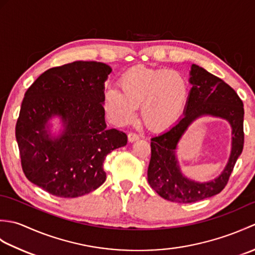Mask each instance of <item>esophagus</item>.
Masks as SVG:
<instances>
[{"label":"esophagus","instance_id":"1","mask_svg":"<svg viewBox=\"0 0 255 255\" xmlns=\"http://www.w3.org/2000/svg\"><path fill=\"white\" fill-rule=\"evenodd\" d=\"M138 139H140V136L138 133H136V132H129L128 133V141L129 142H133V141H136V140H138Z\"/></svg>","mask_w":255,"mask_h":255}]
</instances>
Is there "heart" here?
I'll return each mask as SVG.
<instances>
[{"label":"heart","mask_w":255,"mask_h":255,"mask_svg":"<svg viewBox=\"0 0 255 255\" xmlns=\"http://www.w3.org/2000/svg\"><path fill=\"white\" fill-rule=\"evenodd\" d=\"M117 89H108L104 107L113 122L130 123L140 106L143 124L153 130L169 127L180 116L188 95L186 78L177 70L136 67L118 80Z\"/></svg>","instance_id":"obj_1"}]
</instances>
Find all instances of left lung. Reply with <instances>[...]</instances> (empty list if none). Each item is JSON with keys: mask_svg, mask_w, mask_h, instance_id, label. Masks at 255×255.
<instances>
[{"mask_svg": "<svg viewBox=\"0 0 255 255\" xmlns=\"http://www.w3.org/2000/svg\"><path fill=\"white\" fill-rule=\"evenodd\" d=\"M189 91L184 116L169 130L151 138V159L148 167L150 186L162 198L174 203H195L219 194L229 181L245 143L243 103L225 81L192 64ZM205 115L228 120L233 129L232 153L222 174L215 180L199 183L182 174L176 158L179 139L195 119Z\"/></svg>", "mask_w": 255, "mask_h": 255, "instance_id": "1", "label": "left lung"}]
</instances>
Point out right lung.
Here are the masks:
<instances>
[{"label": "right lung", "mask_w": 255, "mask_h": 255, "mask_svg": "<svg viewBox=\"0 0 255 255\" xmlns=\"http://www.w3.org/2000/svg\"><path fill=\"white\" fill-rule=\"evenodd\" d=\"M112 68L74 61L47 70L26 91L15 134L25 176L58 197L95 191L106 180L104 161L127 144V134L105 124L104 83ZM62 118L65 129L51 138L47 121Z\"/></svg>", "instance_id": "obj_1"}]
</instances>
